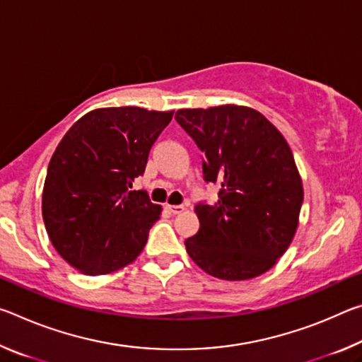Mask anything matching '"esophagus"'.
<instances>
[{"mask_svg":"<svg viewBox=\"0 0 362 362\" xmlns=\"http://www.w3.org/2000/svg\"><path fill=\"white\" fill-rule=\"evenodd\" d=\"M166 209L170 212V214H180L185 211V206L183 204H177V206H166Z\"/></svg>","mask_w":362,"mask_h":362,"instance_id":"esophagus-1","label":"esophagus"}]
</instances>
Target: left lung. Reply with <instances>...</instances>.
<instances>
[{
    "instance_id": "obj_1",
    "label": "left lung",
    "mask_w": 362,
    "mask_h": 362,
    "mask_svg": "<svg viewBox=\"0 0 362 362\" xmlns=\"http://www.w3.org/2000/svg\"><path fill=\"white\" fill-rule=\"evenodd\" d=\"M175 119L203 151V177L218 183L216 204L198 203L199 230L185 247L212 276H260L283 255L298 225L303 187L281 132L249 107L179 110Z\"/></svg>"
}]
</instances>
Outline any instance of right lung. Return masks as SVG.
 Wrapping results in <instances>:
<instances>
[{
    "mask_svg": "<svg viewBox=\"0 0 362 362\" xmlns=\"http://www.w3.org/2000/svg\"><path fill=\"white\" fill-rule=\"evenodd\" d=\"M173 115L99 108L60 140L47 166L42 220L52 246L78 272L112 273L142 252L161 207L131 188Z\"/></svg>",
    "mask_w": 362,
    "mask_h": 362,
    "instance_id": "1",
    "label": "right lung"
}]
</instances>
